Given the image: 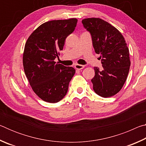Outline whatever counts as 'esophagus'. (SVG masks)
Masks as SVG:
<instances>
[{
    "mask_svg": "<svg viewBox=\"0 0 146 146\" xmlns=\"http://www.w3.org/2000/svg\"><path fill=\"white\" fill-rule=\"evenodd\" d=\"M84 67H85L84 66L80 65V64H76V65H75V68L76 70H82V69H83Z\"/></svg>",
    "mask_w": 146,
    "mask_h": 146,
    "instance_id": "esophagus-1",
    "label": "esophagus"
}]
</instances>
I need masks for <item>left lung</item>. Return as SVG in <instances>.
Segmentation results:
<instances>
[{
  "label": "left lung",
  "mask_w": 146,
  "mask_h": 146,
  "mask_svg": "<svg viewBox=\"0 0 146 146\" xmlns=\"http://www.w3.org/2000/svg\"><path fill=\"white\" fill-rule=\"evenodd\" d=\"M82 23L91 35L95 53L102 58V68H94L93 90L102 97H112L122 88L129 73L131 61L127 43L117 28L102 19L88 18Z\"/></svg>",
  "instance_id": "8db88e82"
}]
</instances>
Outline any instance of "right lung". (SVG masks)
<instances>
[{
	"instance_id": "right-lung-1",
	"label": "right lung",
	"mask_w": 146,
	"mask_h": 146,
	"mask_svg": "<svg viewBox=\"0 0 146 146\" xmlns=\"http://www.w3.org/2000/svg\"><path fill=\"white\" fill-rule=\"evenodd\" d=\"M77 19L44 23L27 40L23 53L24 73L34 93L42 100L56 103L65 97L75 70L54 61L63 49L67 36L75 30Z\"/></svg>"
}]
</instances>
